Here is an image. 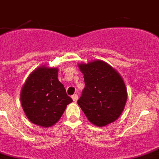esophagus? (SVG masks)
<instances>
[{"instance_id":"obj_1","label":"esophagus","mask_w":159,"mask_h":159,"mask_svg":"<svg viewBox=\"0 0 159 159\" xmlns=\"http://www.w3.org/2000/svg\"><path fill=\"white\" fill-rule=\"evenodd\" d=\"M71 98H72V100H73V102H76L78 100V96L77 95V94H74V95H72V97H71Z\"/></svg>"}]
</instances>
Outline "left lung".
I'll use <instances>...</instances> for the list:
<instances>
[{"label": "left lung", "mask_w": 159, "mask_h": 159, "mask_svg": "<svg viewBox=\"0 0 159 159\" xmlns=\"http://www.w3.org/2000/svg\"><path fill=\"white\" fill-rule=\"evenodd\" d=\"M85 88L77 103L89 122L98 127L113 123L122 114L128 98L124 81L101 60L78 64Z\"/></svg>", "instance_id": "8db88e82"}]
</instances>
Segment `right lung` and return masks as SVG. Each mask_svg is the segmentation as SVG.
<instances>
[{
	"label": "right lung",
	"mask_w": 159,
	"mask_h": 159,
	"mask_svg": "<svg viewBox=\"0 0 159 159\" xmlns=\"http://www.w3.org/2000/svg\"><path fill=\"white\" fill-rule=\"evenodd\" d=\"M57 67L42 66L35 69L23 85L20 102L30 122L50 128L59 121L72 99L57 78Z\"/></svg>",
	"instance_id": "1"
}]
</instances>
